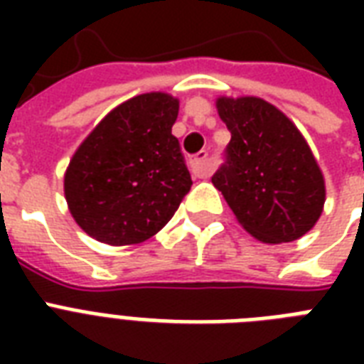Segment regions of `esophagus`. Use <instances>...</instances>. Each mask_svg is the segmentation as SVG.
Listing matches in <instances>:
<instances>
[{
	"label": "esophagus",
	"instance_id": "1",
	"mask_svg": "<svg viewBox=\"0 0 364 364\" xmlns=\"http://www.w3.org/2000/svg\"><path fill=\"white\" fill-rule=\"evenodd\" d=\"M188 168L196 177H208L210 176V164H208V151H200L188 159Z\"/></svg>",
	"mask_w": 364,
	"mask_h": 364
}]
</instances>
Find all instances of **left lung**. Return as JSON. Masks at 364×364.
Instances as JSON below:
<instances>
[{
  "label": "left lung",
  "instance_id": "1",
  "mask_svg": "<svg viewBox=\"0 0 364 364\" xmlns=\"http://www.w3.org/2000/svg\"><path fill=\"white\" fill-rule=\"evenodd\" d=\"M215 105L232 137L211 183L259 242L302 238L325 204V179L304 136L262 98L221 96Z\"/></svg>",
  "mask_w": 364,
  "mask_h": 364
}]
</instances>
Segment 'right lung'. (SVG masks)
<instances>
[{
  "label": "right lung",
  "mask_w": 364,
  "mask_h": 364,
  "mask_svg": "<svg viewBox=\"0 0 364 364\" xmlns=\"http://www.w3.org/2000/svg\"><path fill=\"white\" fill-rule=\"evenodd\" d=\"M179 100H126L100 121L70 160L64 194L79 227L98 242L134 245L170 221L193 179L171 126Z\"/></svg>",
  "instance_id": "right-lung-1"
}]
</instances>
